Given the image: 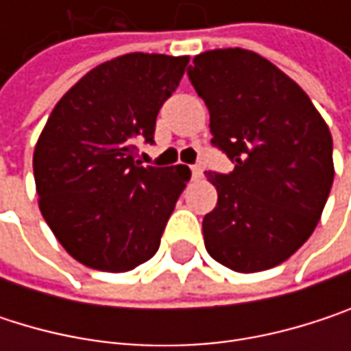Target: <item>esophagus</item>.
Listing matches in <instances>:
<instances>
[{"instance_id":"1","label":"esophagus","mask_w":351,"mask_h":351,"mask_svg":"<svg viewBox=\"0 0 351 351\" xmlns=\"http://www.w3.org/2000/svg\"><path fill=\"white\" fill-rule=\"evenodd\" d=\"M191 175H193V178H201V176H203V167H201V165L191 167Z\"/></svg>"}]
</instances>
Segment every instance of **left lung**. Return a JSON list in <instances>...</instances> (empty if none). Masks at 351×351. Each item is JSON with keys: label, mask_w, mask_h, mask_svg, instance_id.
<instances>
[{"label": "left lung", "mask_w": 351, "mask_h": 351, "mask_svg": "<svg viewBox=\"0 0 351 351\" xmlns=\"http://www.w3.org/2000/svg\"><path fill=\"white\" fill-rule=\"evenodd\" d=\"M186 75L209 109L211 144L236 165L205 173L217 189L205 247L236 272L278 266L309 240L329 197V128L309 95L252 50L201 52Z\"/></svg>", "instance_id": "left-lung-1"}]
</instances>
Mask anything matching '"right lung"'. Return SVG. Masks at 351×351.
Segmentation results:
<instances>
[{
    "label": "right lung",
    "mask_w": 351,
    "mask_h": 351,
    "mask_svg": "<svg viewBox=\"0 0 351 351\" xmlns=\"http://www.w3.org/2000/svg\"><path fill=\"white\" fill-rule=\"evenodd\" d=\"M189 56L130 52L75 83L34 148L38 205L81 264L128 272L150 260L191 171L142 167L136 142H154L156 115Z\"/></svg>",
    "instance_id": "right-lung-1"
}]
</instances>
